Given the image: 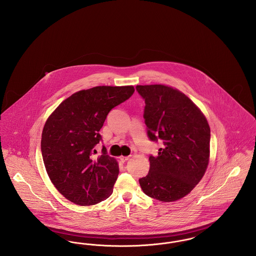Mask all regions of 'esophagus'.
<instances>
[{
    "instance_id": "34e87169",
    "label": "esophagus",
    "mask_w": 256,
    "mask_h": 256,
    "mask_svg": "<svg viewBox=\"0 0 256 256\" xmlns=\"http://www.w3.org/2000/svg\"><path fill=\"white\" fill-rule=\"evenodd\" d=\"M130 158H131V156H122L120 160L124 162L128 161Z\"/></svg>"
}]
</instances>
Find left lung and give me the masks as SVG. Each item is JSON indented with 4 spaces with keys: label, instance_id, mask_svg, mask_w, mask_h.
Here are the masks:
<instances>
[{
    "label": "left lung",
    "instance_id": "left-lung-1",
    "mask_svg": "<svg viewBox=\"0 0 256 256\" xmlns=\"http://www.w3.org/2000/svg\"><path fill=\"white\" fill-rule=\"evenodd\" d=\"M146 107L144 118L150 140L162 142L150 168L138 179L144 192L172 202L187 196L202 180L210 155V127L196 104L181 92L164 84L136 86Z\"/></svg>",
    "mask_w": 256,
    "mask_h": 256
}]
</instances>
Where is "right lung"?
I'll return each instance as SVG.
<instances>
[{
    "mask_svg": "<svg viewBox=\"0 0 256 256\" xmlns=\"http://www.w3.org/2000/svg\"><path fill=\"white\" fill-rule=\"evenodd\" d=\"M134 90L95 86L62 102L44 125L41 152L46 172L56 190L77 205H94L112 192L120 172L116 159L103 146L95 157L99 134L110 110L129 99Z\"/></svg>",
    "mask_w": 256,
    "mask_h": 256,
    "instance_id": "obj_1",
    "label": "right lung"
}]
</instances>
